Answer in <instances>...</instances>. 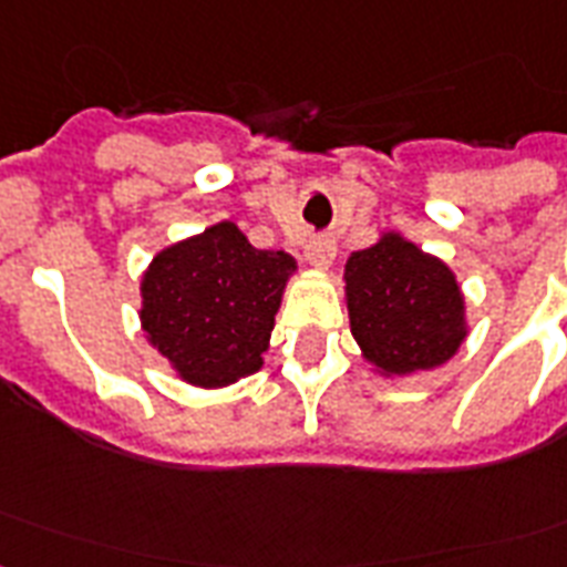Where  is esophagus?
Masks as SVG:
<instances>
[{"instance_id":"obj_1","label":"esophagus","mask_w":567,"mask_h":567,"mask_svg":"<svg viewBox=\"0 0 567 567\" xmlns=\"http://www.w3.org/2000/svg\"><path fill=\"white\" fill-rule=\"evenodd\" d=\"M332 258H336V240L329 238V235H318V238H311L306 244V261L311 267H329Z\"/></svg>"}]
</instances>
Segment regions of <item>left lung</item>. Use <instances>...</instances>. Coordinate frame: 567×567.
<instances>
[{
	"mask_svg": "<svg viewBox=\"0 0 567 567\" xmlns=\"http://www.w3.org/2000/svg\"><path fill=\"white\" fill-rule=\"evenodd\" d=\"M344 282L350 332L382 377L432 371L467 338L453 270L396 231L347 258Z\"/></svg>",
	"mask_w": 567,
	"mask_h": 567,
	"instance_id": "left-lung-1",
	"label": "left lung"
}]
</instances>
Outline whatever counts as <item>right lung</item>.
Wrapping results in <instances>:
<instances>
[{"mask_svg":"<svg viewBox=\"0 0 567 567\" xmlns=\"http://www.w3.org/2000/svg\"><path fill=\"white\" fill-rule=\"evenodd\" d=\"M282 249H256L231 220L162 249L141 279L146 341L185 382L223 388L256 373L288 276Z\"/></svg>","mask_w":567,"mask_h":567,"instance_id":"obj_1","label":"right lung"}]
</instances>
